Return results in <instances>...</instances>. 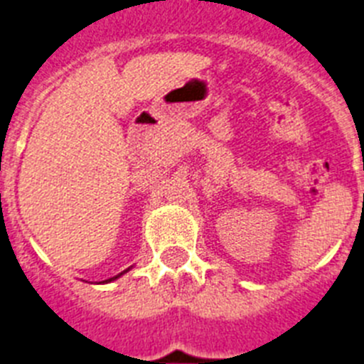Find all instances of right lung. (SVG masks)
Returning <instances> with one entry per match:
<instances>
[{"mask_svg":"<svg viewBox=\"0 0 364 364\" xmlns=\"http://www.w3.org/2000/svg\"><path fill=\"white\" fill-rule=\"evenodd\" d=\"M128 271H129V267H128V269H126V271H122V273H119V274H117V277H112V278H107V280H104V282H113V280H117V278H119V277H122V274H124V273H128Z\"/></svg>","mask_w":364,"mask_h":364,"instance_id":"1","label":"right lung"}]
</instances>
